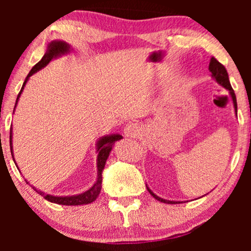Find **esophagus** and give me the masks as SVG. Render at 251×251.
<instances>
[{"instance_id": "obj_1", "label": "esophagus", "mask_w": 251, "mask_h": 251, "mask_svg": "<svg viewBox=\"0 0 251 251\" xmlns=\"http://www.w3.org/2000/svg\"><path fill=\"white\" fill-rule=\"evenodd\" d=\"M124 133L127 137H137L140 133V127L135 124H127L124 128Z\"/></svg>"}]
</instances>
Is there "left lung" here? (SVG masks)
Returning a JSON list of instances; mask_svg holds the SVG:
<instances>
[{
    "mask_svg": "<svg viewBox=\"0 0 251 251\" xmlns=\"http://www.w3.org/2000/svg\"><path fill=\"white\" fill-rule=\"evenodd\" d=\"M209 71L211 72L212 74V77L220 83L221 86H223L224 88H226L227 91H229L230 93V97H231L232 99V102H234V107H235V111H236V114H237V101H236V96H235V92L234 89H232L231 85H230V81H229V75H227V72L226 70V67H224L223 65H222L221 62H218L217 60L215 59V57H211V60H210V65H209ZM148 188V186H146ZM149 190L150 194L152 195V197L155 198L157 201H163V203H168V204H177V203H181V201H168V200H163V198L158 197L157 195H154L153 192L151 191V190Z\"/></svg>",
    "mask_w": 251,
    "mask_h": 251,
    "instance_id": "1",
    "label": "left lung"
}]
</instances>
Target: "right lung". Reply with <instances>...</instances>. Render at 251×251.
<instances>
[{
	"mask_svg": "<svg viewBox=\"0 0 251 251\" xmlns=\"http://www.w3.org/2000/svg\"><path fill=\"white\" fill-rule=\"evenodd\" d=\"M70 48H71L70 45H68V43H66L65 41H51L50 45H48L45 55H43L42 59L40 60V61L37 62L33 68H31L29 74H28L27 77H25L24 85H22L21 91H20L19 96H17L16 103H17V100H19L20 96H21L22 91H24L25 82L28 81V79H29V77L33 75L34 73H36L37 71H40L41 68L45 67V66H47L48 63L50 62L51 59L61 55V54L68 53V51H70ZM16 103H15V107H16ZM122 138L123 137L120 134H111V135H106V137L100 138L99 142H98V144H97L98 145V150H97L98 151V159H97L98 178H97V181L94 183V185L92 186L91 189L87 190L86 192H83V194H80L76 196H66V197H56V196L43 194V192L36 190L34 186H33V189L35 190L36 192H39L40 195L43 196V198H45V200L50 201H51V203L61 204V205H83V204L92 203V201H94L97 200L98 196H99V194H100V190H101V183H102L101 174H102L103 168H105V164H106V160H107V158L109 155V152H111V150H112V146H113V144L116 143L117 140L122 139ZM10 151H11V155H13V146H11V128H10ZM14 162H15V159H14ZM25 183H28V181L25 180Z\"/></svg>",
	"mask_w": 251,
	"mask_h": 251,
	"instance_id": "1",
	"label": "right lung"
}]
</instances>
